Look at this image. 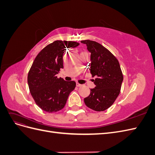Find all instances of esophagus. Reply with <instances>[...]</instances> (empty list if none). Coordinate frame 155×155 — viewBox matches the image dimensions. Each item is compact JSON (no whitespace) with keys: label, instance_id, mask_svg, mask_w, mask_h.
I'll use <instances>...</instances> for the list:
<instances>
[{"label":"esophagus","instance_id":"1","mask_svg":"<svg viewBox=\"0 0 155 155\" xmlns=\"http://www.w3.org/2000/svg\"><path fill=\"white\" fill-rule=\"evenodd\" d=\"M76 86H77L78 87H80L82 86V85H81V84H79V83H76Z\"/></svg>","mask_w":155,"mask_h":155}]
</instances>
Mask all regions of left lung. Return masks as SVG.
<instances>
[{
  "instance_id": "1",
  "label": "left lung",
  "mask_w": 155,
  "mask_h": 155,
  "mask_svg": "<svg viewBox=\"0 0 155 155\" xmlns=\"http://www.w3.org/2000/svg\"><path fill=\"white\" fill-rule=\"evenodd\" d=\"M91 53L90 64L92 77H96L95 88L84 99L90 109L104 111L114 104L118 96L124 79L118 60L110 51L101 44L91 40L81 41Z\"/></svg>"
}]
</instances>
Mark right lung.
<instances>
[{
	"label": "right lung",
	"mask_w": 155,
	"mask_h": 155,
	"mask_svg": "<svg viewBox=\"0 0 155 155\" xmlns=\"http://www.w3.org/2000/svg\"><path fill=\"white\" fill-rule=\"evenodd\" d=\"M79 45L74 41H55L41 50L33 62L28 84L35 104L45 112L51 113L63 109L70 93L76 87L75 81H64L56 75L63 68L64 51Z\"/></svg>",
	"instance_id": "add662e5"
}]
</instances>
